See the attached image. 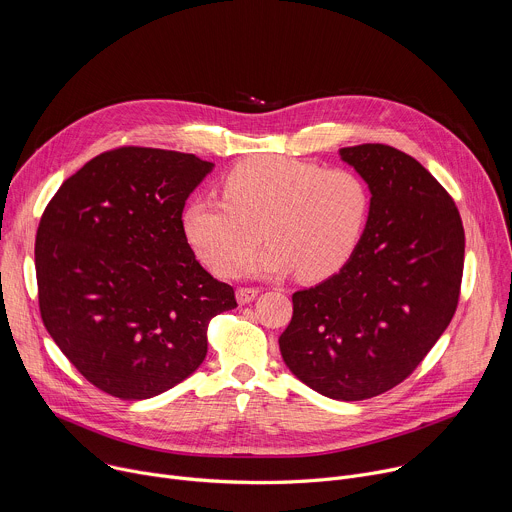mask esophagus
Instances as JSON below:
<instances>
[{
  "instance_id": "obj_1",
  "label": "esophagus",
  "mask_w": 512,
  "mask_h": 512,
  "mask_svg": "<svg viewBox=\"0 0 512 512\" xmlns=\"http://www.w3.org/2000/svg\"><path fill=\"white\" fill-rule=\"evenodd\" d=\"M257 296H259V289H257V287H239V289H237V302H239L241 306L253 302Z\"/></svg>"
}]
</instances>
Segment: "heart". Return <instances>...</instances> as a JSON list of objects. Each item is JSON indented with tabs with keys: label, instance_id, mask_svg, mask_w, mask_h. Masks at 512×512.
<instances>
[{
	"label": "heart",
	"instance_id": "heart-1",
	"mask_svg": "<svg viewBox=\"0 0 512 512\" xmlns=\"http://www.w3.org/2000/svg\"><path fill=\"white\" fill-rule=\"evenodd\" d=\"M221 192L223 200L194 196L182 210L186 241L218 275H233L265 236L270 245L239 273L326 279L352 259L371 214L358 172L283 156L237 164Z\"/></svg>",
	"mask_w": 512,
	"mask_h": 512
}]
</instances>
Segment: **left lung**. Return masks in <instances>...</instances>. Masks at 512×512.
Instances as JSON below:
<instances>
[{
	"instance_id": "8db88e82",
	"label": "left lung",
	"mask_w": 512,
	"mask_h": 512,
	"mask_svg": "<svg viewBox=\"0 0 512 512\" xmlns=\"http://www.w3.org/2000/svg\"><path fill=\"white\" fill-rule=\"evenodd\" d=\"M340 158L371 188L369 223L336 275L291 296L279 350L310 389L362 401L403 383L452 322L464 227L446 188L405 152L362 143Z\"/></svg>"
}]
</instances>
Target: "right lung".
Returning <instances> with one entry per match:
<instances>
[{"label":"right lung","mask_w":512,"mask_h":512,"mask_svg":"<svg viewBox=\"0 0 512 512\" xmlns=\"http://www.w3.org/2000/svg\"><path fill=\"white\" fill-rule=\"evenodd\" d=\"M214 168L194 154L117 148L62 182L36 233L42 322L97 389L139 401L190 377L208 322L237 308L194 257L182 210Z\"/></svg>","instance_id":"1"}]
</instances>
